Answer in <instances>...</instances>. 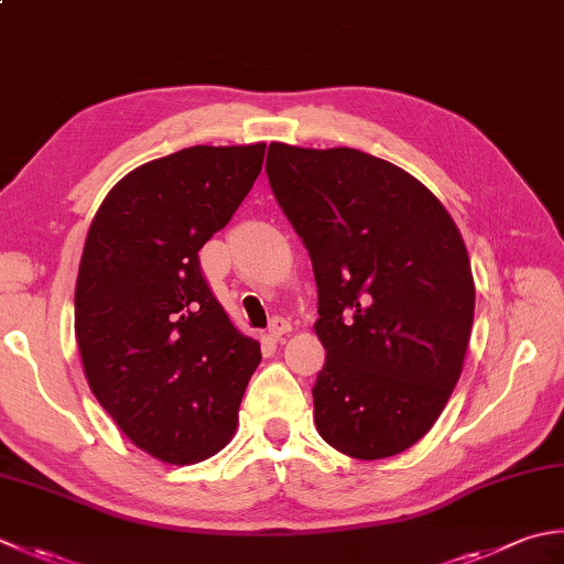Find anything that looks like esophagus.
Masks as SVG:
<instances>
[{"label":"esophagus","mask_w":564,"mask_h":564,"mask_svg":"<svg viewBox=\"0 0 564 564\" xmlns=\"http://www.w3.org/2000/svg\"><path fill=\"white\" fill-rule=\"evenodd\" d=\"M269 333L273 339H281L283 335L291 333V323L285 317H273L269 323Z\"/></svg>","instance_id":"esophagus-1"}]
</instances>
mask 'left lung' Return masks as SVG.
<instances>
[{
    "label": "left lung",
    "instance_id": "8db88e82",
    "mask_svg": "<svg viewBox=\"0 0 564 564\" xmlns=\"http://www.w3.org/2000/svg\"><path fill=\"white\" fill-rule=\"evenodd\" d=\"M267 175L317 283V433L355 459L399 455L465 367L474 279L459 229L421 181L357 149L273 141Z\"/></svg>",
    "mask_w": 564,
    "mask_h": 564
}]
</instances>
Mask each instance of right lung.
Instances as JSON below:
<instances>
[{
  "label": "right lung",
  "instance_id": "add662e5",
  "mask_svg": "<svg viewBox=\"0 0 564 564\" xmlns=\"http://www.w3.org/2000/svg\"><path fill=\"white\" fill-rule=\"evenodd\" d=\"M267 143L191 147L124 175L87 231L75 337L95 399L131 443L169 465L223 449L261 361L231 325L197 251L259 178Z\"/></svg>",
  "mask_w": 564,
  "mask_h": 564
}]
</instances>
